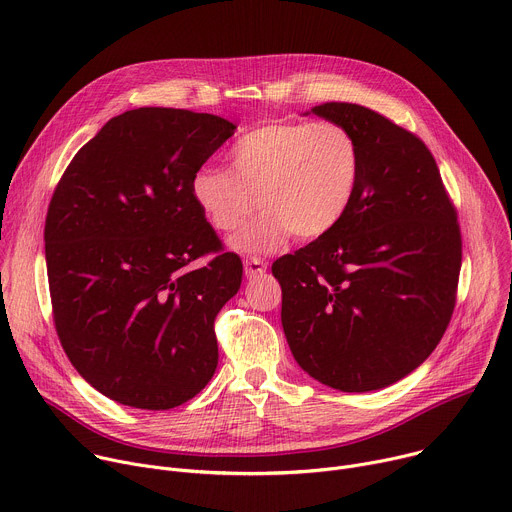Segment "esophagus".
Returning <instances> with one entry per match:
<instances>
[{"label":"esophagus","mask_w":512,"mask_h":512,"mask_svg":"<svg viewBox=\"0 0 512 512\" xmlns=\"http://www.w3.org/2000/svg\"><path fill=\"white\" fill-rule=\"evenodd\" d=\"M265 269H267V263L263 259H259V257H251V259L245 261V275L249 277V280H251V277L263 275Z\"/></svg>","instance_id":"34e87169"}]
</instances>
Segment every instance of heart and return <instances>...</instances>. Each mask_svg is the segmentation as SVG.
<instances>
[{
  "label": "heart",
  "instance_id": "obj_1",
  "mask_svg": "<svg viewBox=\"0 0 512 512\" xmlns=\"http://www.w3.org/2000/svg\"><path fill=\"white\" fill-rule=\"evenodd\" d=\"M230 167H202L192 198L214 228L239 230L241 253H269L292 235L314 241L349 210L361 169L353 134L337 122H267L245 132L230 149Z\"/></svg>",
  "mask_w": 512,
  "mask_h": 512
}]
</instances>
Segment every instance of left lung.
<instances>
[{"label": "left lung", "mask_w": 512, "mask_h": 512, "mask_svg": "<svg viewBox=\"0 0 512 512\" xmlns=\"http://www.w3.org/2000/svg\"><path fill=\"white\" fill-rule=\"evenodd\" d=\"M310 112L353 134L361 169L339 224L271 265L282 327L294 359L320 384L380 390L421 365L451 320L457 212L421 138L357 104Z\"/></svg>", "instance_id": "left-lung-1"}]
</instances>
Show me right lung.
I'll list each match as a JSON object with an SVG mask.
<instances>
[{
  "instance_id": "right-lung-1",
  "label": "right lung",
  "mask_w": 512,
  "mask_h": 512,
  "mask_svg": "<svg viewBox=\"0 0 512 512\" xmlns=\"http://www.w3.org/2000/svg\"><path fill=\"white\" fill-rule=\"evenodd\" d=\"M235 130L214 114L128 110L77 151L53 194L44 255L59 341L124 406L169 410L214 376V320L243 263L222 251L192 177ZM208 252L219 255L189 267Z\"/></svg>"
}]
</instances>
